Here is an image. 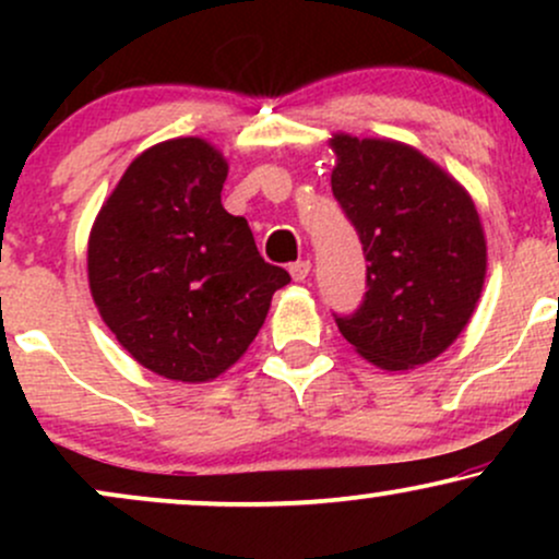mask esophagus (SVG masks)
<instances>
[{
    "label": "esophagus",
    "mask_w": 559,
    "mask_h": 559,
    "mask_svg": "<svg viewBox=\"0 0 559 559\" xmlns=\"http://www.w3.org/2000/svg\"><path fill=\"white\" fill-rule=\"evenodd\" d=\"M310 260H299V262H294L292 267H288V273H292V278L297 281V284H301V281L307 278V275H310Z\"/></svg>",
    "instance_id": "esophagus-1"
}]
</instances>
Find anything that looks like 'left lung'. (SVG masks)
<instances>
[{"mask_svg": "<svg viewBox=\"0 0 559 559\" xmlns=\"http://www.w3.org/2000/svg\"><path fill=\"white\" fill-rule=\"evenodd\" d=\"M338 199L362 241L368 292L336 318L355 352L383 370L436 360L471 323L486 281V236L465 186L394 139H329Z\"/></svg>", "mask_w": 559, "mask_h": 559, "instance_id": "1", "label": "left lung"}]
</instances>
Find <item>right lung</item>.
<instances>
[{"label":"right lung","mask_w":559,"mask_h":559,"mask_svg":"<svg viewBox=\"0 0 559 559\" xmlns=\"http://www.w3.org/2000/svg\"><path fill=\"white\" fill-rule=\"evenodd\" d=\"M226 176L210 141H159L128 165L88 234L96 310L133 360L170 381L226 373L292 281L226 213Z\"/></svg>","instance_id":"1"}]
</instances>
